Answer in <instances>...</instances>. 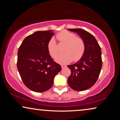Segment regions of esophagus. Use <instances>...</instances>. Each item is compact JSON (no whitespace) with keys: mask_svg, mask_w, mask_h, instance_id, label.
I'll return each mask as SVG.
<instances>
[{"mask_svg":"<svg viewBox=\"0 0 120 120\" xmlns=\"http://www.w3.org/2000/svg\"><path fill=\"white\" fill-rule=\"evenodd\" d=\"M61 67L62 68H65V67H67V65H64V64H62V65H61Z\"/></svg>","mask_w":120,"mask_h":120,"instance_id":"34e87169","label":"esophagus"}]
</instances>
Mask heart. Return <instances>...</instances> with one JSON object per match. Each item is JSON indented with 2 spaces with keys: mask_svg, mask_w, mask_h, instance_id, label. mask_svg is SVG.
Wrapping results in <instances>:
<instances>
[{
  "mask_svg": "<svg viewBox=\"0 0 120 120\" xmlns=\"http://www.w3.org/2000/svg\"><path fill=\"white\" fill-rule=\"evenodd\" d=\"M57 38L61 42L66 44L64 48V53L60 54L55 58L56 61L61 64H66L72 60L76 62L83 57L85 52V44L81 38L76 37L74 33L67 30L60 32L57 35ZM47 50L52 57L58 53V50L55 39L53 38L47 44Z\"/></svg>",
  "mask_w": 120,
  "mask_h": 120,
  "instance_id": "heart-1",
  "label": "heart"
}]
</instances>
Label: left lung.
<instances>
[{"label":"left lung","instance_id":"8db88e82","mask_svg":"<svg viewBox=\"0 0 120 120\" xmlns=\"http://www.w3.org/2000/svg\"><path fill=\"white\" fill-rule=\"evenodd\" d=\"M76 33L84 41L85 52L83 57L76 63L67 65L71 70L68 83L72 89L85 91L95 84L102 67L101 52L94 36L82 29H68Z\"/></svg>","mask_w":120,"mask_h":120}]
</instances>
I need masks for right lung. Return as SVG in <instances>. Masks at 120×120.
Returning a JSON list of instances; mask_svg holds the SVG:
<instances>
[{"mask_svg":"<svg viewBox=\"0 0 120 120\" xmlns=\"http://www.w3.org/2000/svg\"><path fill=\"white\" fill-rule=\"evenodd\" d=\"M53 35L51 30L38 31L26 37L18 50L17 66L21 79L27 87L36 92L50 89L62 69L47 50Z\"/></svg>","mask_w":120,"mask_h":120,"instance_id":"right-lung-1","label":"right lung"}]
</instances>
